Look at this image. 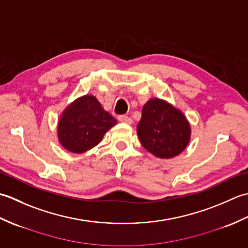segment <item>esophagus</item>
Returning <instances> with one entry per match:
<instances>
[{"label":"esophagus","instance_id":"34e87169","mask_svg":"<svg viewBox=\"0 0 248 248\" xmlns=\"http://www.w3.org/2000/svg\"><path fill=\"white\" fill-rule=\"evenodd\" d=\"M118 120L123 124H132V119H131L129 116H125V115H120L118 117Z\"/></svg>","mask_w":248,"mask_h":248}]
</instances>
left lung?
Segmentation results:
<instances>
[{"label":"left lung","mask_w":248,"mask_h":248,"mask_svg":"<svg viewBox=\"0 0 248 248\" xmlns=\"http://www.w3.org/2000/svg\"><path fill=\"white\" fill-rule=\"evenodd\" d=\"M136 131L144 148L160 159L180 155L188 145L192 133L181 110L159 98L145 103Z\"/></svg>","instance_id":"left-lung-1"}]
</instances>
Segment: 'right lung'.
Masks as SVG:
<instances>
[{
  "mask_svg": "<svg viewBox=\"0 0 248 248\" xmlns=\"http://www.w3.org/2000/svg\"><path fill=\"white\" fill-rule=\"evenodd\" d=\"M117 124L98 99L85 94L76 99L62 113L57 124L61 145L73 154H83L97 146L104 134Z\"/></svg>",
  "mask_w": 248,
  "mask_h": 248,
  "instance_id": "obj_1",
  "label": "right lung"
}]
</instances>
